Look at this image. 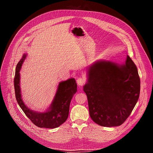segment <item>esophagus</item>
Instances as JSON below:
<instances>
[{"mask_svg": "<svg viewBox=\"0 0 153 153\" xmlns=\"http://www.w3.org/2000/svg\"><path fill=\"white\" fill-rule=\"evenodd\" d=\"M84 82H85V79L82 77H79L77 79V83L79 86H81L83 85Z\"/></svg>", "mask_w": 153, "mask_h": 153, "instance_id": "34e87169", "label": "esophagus"}]
</instances>
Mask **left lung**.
I'll list each match as a JSON object with an SVG mask.
<instances>
[{"label": "left lung", "instance_id": "8db88e82", "mask_svg": "<svg viewBox=\"0 0 153 153\" xmlns=\"http://www.w3.org/2000/svg\"><path fill=\"white\" fill-rule=\"evenodd\" d=\"M83 90L90 116L97 124L112 127L122 125L130 115L140 95L137 68L127 55L123 63L100 59L88 67Z\"/></svg>", "mask_w": 153, "mask_h": 153}]
</instances>
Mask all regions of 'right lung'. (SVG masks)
<instances>
[{
  "label": "right lung",
  "instance_id": "right-lung-1",
  "mask_svg": "<svg viewBox=\"0 0 153 153\" xmlns=\"http://www.w3.org/2000/svg\"><path fill=\"white\" fill-rule=\"evenodd\" d=\"M27 56V54H23L16 68L14 85L17 102L34 125L40 128H55L65 123L67 119L71 100L77 90V83L74 78H69L66 81L58 82L53 99L45 111L40 112L31 109L23 100L20 87L19 72Z\"/></svg>",
  "mask_w": 153,
  "mask_h": 153
}]
</instances>
